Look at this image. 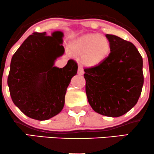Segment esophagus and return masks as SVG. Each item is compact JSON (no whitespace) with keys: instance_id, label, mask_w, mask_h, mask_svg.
<instances>
[{"instance_id":"obj_1","label":"esophagus","mask_w":154,"mask_h":154,"mask_svg":"<svg viewBox=\"0 0 154 154\" xmlns=\"http://www.w3.org/2000/svg\"><path fill=\"white\" fill-rule=\"evenodd\" d=\"M77 73H78V75H83V73H84V70H83L82 66H79L78 67V72H77Z\"/></svg>"}]
</instances>
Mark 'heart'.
Listing matches in <instances>:
<instances>
[{"mask_svg": "<svg viewBox=\"0 0 154 154\" xmlns=\"http://www.w3.org/2000/svg\"><path fill=\"white\" fill-rule=\"evenodd\" d=\"M73 54L82 56L88 66H94L105 60L110 54L111 44L107 38L98 34H87L75 40L71 45Z\"/></svg>", "mask_w": 154, "mask_h": 154, "instance_id": "b5f03b06", "label": "heart"}]
</instances>
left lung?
<instances>
[{"mask_svg":"<svg viewBox=\"0 0 154 154\" xmlns=\"http://www.w3.org/2000/svg\"><path fill=\"white\" fill-rule=\"evenodd\" d=\"M111 53L94 66L85 68V91L92 109L103 116L118 117L137 103L143 85V59L130 42L106 35Z\"/></svg>","mask_w":154,"mask_h":154,"instance_id":"8db88e82","label":"left lung"}]
</instances>
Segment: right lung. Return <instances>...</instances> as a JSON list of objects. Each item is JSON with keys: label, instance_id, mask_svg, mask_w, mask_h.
<instances>
[{"label": "right lung", "instance_id": "right-lung-1", "mask_svg": "<svg viewBox=\"0 0 154 154\" xmlns=\"http://www.w3.org/2000/svg\"><path fill=\"white\" fill-rule=\"evenodd\" d=\"M63 32H34L12 56L8 85L14 103L32 119H49L64 106L67 87L77 72V63L70 59L63 68L54 66L64 53Z\"/></svg>", "mask_w": 154, "mask_h": 154}]
</instances>
